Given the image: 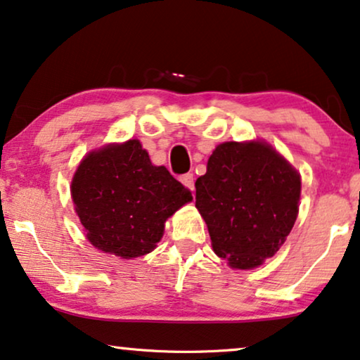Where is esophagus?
<instances>
[{
	"mask_svg": "<svg viewBox=\"0 0 360 360\" xmlns=\"http://www.w3.org/2000/svg\"><path fill=\"white\" fill-rule=\"evenodd\" d=\"M180 181L184 184L186 188H190L191 191H195V179H193V174H185L180 176Z\"/></svg>",
	"mask_w": 360,
	"mask_h": 360,
	"instance_id": "1",
	"label": "esophagus"
}]
</instances>
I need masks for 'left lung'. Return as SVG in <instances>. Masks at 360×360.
<instances>
[{"label":"left lung","instance_id":"obj_1","mask_svg":"<svg viewBox=\"0 0 360 360\" xmlns=\"http://www.w3.org/2000/svg\"><path fill=\"white\" fill-rule=\"evenodd\" d=\"M195 186L214 251L233 269L272 257L300 211V174L264 141L219 145Z\"/></svg>","mask_w":360,"mask_h":360}]
</instances>
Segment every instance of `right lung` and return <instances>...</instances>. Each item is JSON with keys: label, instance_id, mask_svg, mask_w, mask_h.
Returning <instances> with one entry per match:
<instances>
[{"label": "right lung", "instance_id": "right-lung-1", "mask_svg": "<svg viewBox=\"0 0 360 360\" xmlns=\"http://www.w3.org/2000/svg\"><path fill=\"white\" fill-rule=\"evenodd\" d=\"M70 193L88 241L122 259L151 252L164 235L165 220L193 199L164 165L151 164L138 140L86 154Z\"/></svg>", "mask_w": 360, "mask_h": 360}]
</instances>
